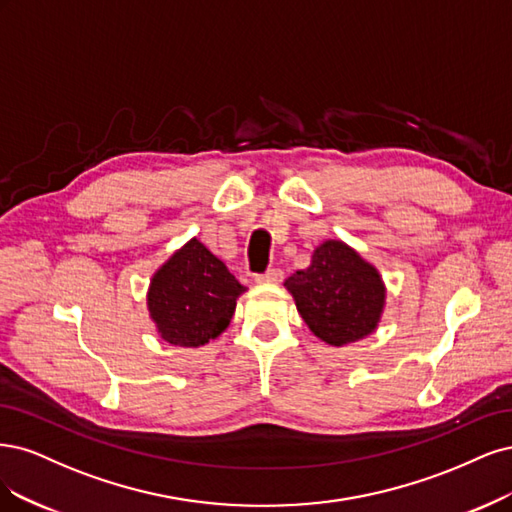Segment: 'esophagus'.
Here are the masks:
<instances>
[{
	"label": "esophagus",
	"instance_id": "1",
	"mask_svg": "<svg viewBox=\"0 0 512 512\" xmlns=\"http://www.w3.org/2000/svg\"><path fill=\"white\" fill-rule=\"evenodd\" d=\"M255 280H257V283H280V280H283V270L270 268L268 272L257 274V276H255Z\"/></svg>",
	"mask_w": 512,
	"mask_h": 512
}]
</instances>
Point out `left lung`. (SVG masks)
I'll use <instances>...</instances> for the list:
<instances>
[{
  "label": "left lung",
  "instance_id": "left-lung-1",
  "mask_svg": "<svg viewBox=\"0 0 512 512\" xmlns=\"http://www.w3.org/2000/svg\"><path fill=\"white\" fill-rule=\"evenodd\" d=\"M285 287L310 332L329 346L370 336L385 310L381 274L342 240L321 242L310 266L289 276Z\"/></svg>",
  "mask_w": 512,
  "mask_h": 512
}]
</instances>
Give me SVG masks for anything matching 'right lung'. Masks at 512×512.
<instances>
[{
    "mask_svg": "<svg viewBox=\"0 0 512 512\" xmlns=\"http://www.w3.org/2000/svg\"><path fill=\"white\" fill-rule=\"evenodd\" d=\"M244 291L225 263L191 238L153 274L146 308L161 340L197 349L225 332Z\"/></svg>",
    "mask_w": 512,
    "mask_h": 512,
    "instance_id": "1",
    "label": "right lung"
}]
</instances>
